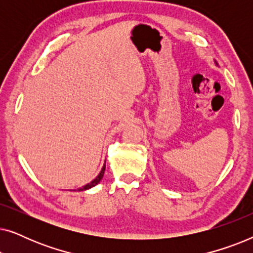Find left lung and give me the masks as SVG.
I'll return each mask as SVG.
<instances>
[{
    "label": "left lung",
    "instance_id": "left-lung-1",
    "mask_svg": "<svg viewBox=\"0 0 253 253\" xmlns=\"http://www.w3.org/2000/svg\"><path fill=\"white\" fill-rule=\"evenodd\" d=\"M214 62H215V61H214ZM215 64H216V65H217V63H216V62H215Z\"/></svg>",
    "mask_w": 253,
    "mask_h": 253
}]
</instances>
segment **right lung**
I'll return each mask as SVG.
<instances>
[{
    "instance_id": "obj_1",
    "label": "right lung",
    "mask_w": 253,
    "mask_h": 253,
    "mask_svg": "<svg viewBox=\"0 0 253 253\" xmlns=\"http://www.w3.org/2000/svg\"><path fill=\"white\" fill-rule=\"evenodd\" d=\"M105 169H106V162H105V165H103L101 171L99 172V175L96 176V177H95L94 179H93L92 182H89V183H87V184H86V185L83 186V188L78 189L79 191H84V190H88V189H91V188H93V186H95L96 184H98V183H99L100 181H101L102 177H103V174H105Z\"/></svg>"
}]
</instances>
